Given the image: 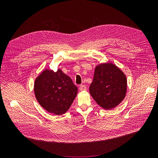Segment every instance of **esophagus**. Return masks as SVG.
<instances>
[{
    "instance_id": "obj_1",
    "label": "esophagus",
    "mask_w": 158,
    "mask_h": 158,
    "mask_svg": "<svg viewBox=\"0 0 158 158\" xmlns=\"http://www.w3.org/2000/svg\"><path fill=\"white\" fill-rule=\"evenodd\" d=\"M86 86H85V85H80V88H79V89H80V91H85V90H86Z\"/></svg>"
}]
</instances>
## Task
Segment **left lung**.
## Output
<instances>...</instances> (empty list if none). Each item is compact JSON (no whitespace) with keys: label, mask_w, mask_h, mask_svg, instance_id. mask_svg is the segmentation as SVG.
<instances>
[{"label":"left lung","mask_w":158,"mask_h":158,"mask_svg":"<svg viewBox=\"0 0 158 158\" xmlns=\"http://www.w3.org/2000/svg\"><path fill=\"white\" fill-rule=\"evenodd\" d=\"M127 83L125 75L115 65L102 64L95 67L89 93L99 106L113 109L125 98Z\"/></svg>","instance_id":"1"}]
</instances>
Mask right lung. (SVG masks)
Segmentation results:
<instances>
[{"label": "right lung", "instance_id": "1", "mask_svg": "<svg viewBox=\"0 0 158 158\" xmlns=\"http://www.w3.org/2000/svg\"><path fill=\"white\" fill-rule=\"evenodd\" d=\"M34 92L41 106L57 115L67 111L78 92L73 80L58 70H45L35 81Z\"/></svg>", "mask_w": 158, "mask_h": 158}]
</instances>
